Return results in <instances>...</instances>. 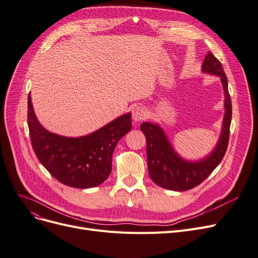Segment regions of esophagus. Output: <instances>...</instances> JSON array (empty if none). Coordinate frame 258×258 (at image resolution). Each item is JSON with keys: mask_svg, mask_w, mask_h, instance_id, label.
Returning a JSON list of instances; mask_svg holds the SVG:
<instances>
[{"mask_svg": "<svg viewBox=\"0 0 258 258\" xmlns=\"http://www.w3.org/2000/svg\"><path fill=\"white\" fill-rule=\"evenodd\" d=\"M132 116H133L134 121H136V122L142 121V120H144L145 118H147V116H148L147 109H145L142 106H136L132 111Z\"/></svg>", "mask_w": 258, "mask_h": 258, "instance_id": "obj_1", "label": "esophagus"}]
</instances>
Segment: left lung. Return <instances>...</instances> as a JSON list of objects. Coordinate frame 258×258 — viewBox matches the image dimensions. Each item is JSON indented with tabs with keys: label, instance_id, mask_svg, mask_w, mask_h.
I'll return each instance as SVG.
<instances>
[{
	"label": "left lung",
	"instance_id": "1",
	"mask_svg": "<svg viewBox=\"0 0 258 258\" xmlns=\"http://www.w3.org/2000/svg\"><path fill=\"white\" fill-rule=\"evenodd\" d=\"M203 72L219 76L225 91L226 114L220 138L209 156L200 161H186L173 149L164 132L158 124L144 122L140 128L147 138L149 174L152 180L161 187L173 191H187L203 182L221 162L228 148L232 119V102L228 79L222 65L212 52H208L203 63Z\"/></svg>",
	"mask_w": 258,
	"mask_h": 258
}]
</instances>
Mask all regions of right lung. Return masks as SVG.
Listing matches in <instances>:
<instances>
[{
	"instance_id": "right-lung-1",
	"label": "right lung",
	"mask_w": 258,
	"mask_h": 258,
	"mask_svg": "<svg viewBox=\"0 0 258 258\" xmlns=\"http://www.w3.org/2000/svg\"><path fill=\"white\" fill-rule=\"evenodd\" d=\"M27 123L32 149L50 175L65 185L88 188L109 176L111 156L118 141L132 128V115L120 116L83 137H63L40 124L29 94Z\"/></svg>"
}]
</instances>
